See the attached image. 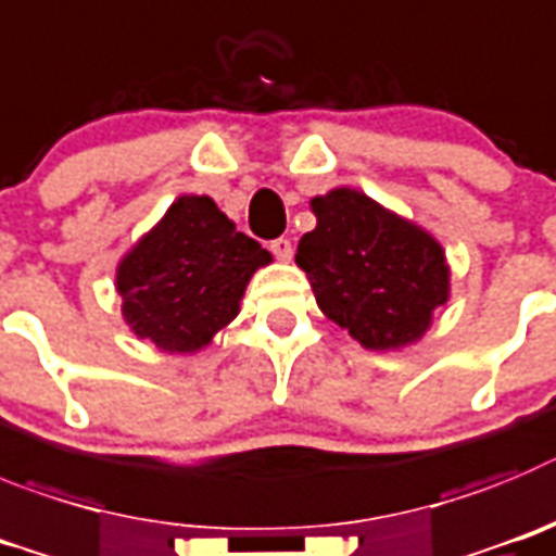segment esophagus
<instances>
[{
    "instance_id": "1",
    "label": "esophagus",
    "mask_w": 556,
    "mask_h": 556,
    "mask_svg": "<svg viewBox=\"0 0 556 556\" xmlns=\"http://www.w3.org/2000/svg\"><path fill=\"white\" fill-rule=\"evenodd\" d=\"M268 249H271L274 257H277V260L293 257V243H290V238H274V241L268 243Z\"/></svg>"
}]
</instances>
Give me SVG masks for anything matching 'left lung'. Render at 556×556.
I'll use <instances>...</instances> for the list:
<instances>
[{"label":"left lung","mask_w":556,"mask_h":556,"mask_svg":"<svg viewBox=\"0 0 556 556\" xmlns=\"http://www.w3.org/2000/svg\"><path fill=\"white\" fill-rule=\"evenodd\" d=\"M318 227L299 241L315 302L365 349H396L427 332L448 296L443 249L357 191L313 199Z\"/></svg>","instance_id":"left-lung-1"}]
</instances>
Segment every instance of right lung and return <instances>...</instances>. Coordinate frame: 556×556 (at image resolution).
I'll use <instances>...</instances> for the list:
<instances>
[{
    "instance_id": "right-lung-1",
    "label": "right lung",
    "mask_w": 556,
    "mask_h": 556,
    "mask_svg": "<svg viewBox=\"0 0 556 556\" xmlns=\"http://www.w3.org/2000/svg\"><path fill=\"white\" fill-rule=\"evenodd\" d=\"M271 263L210 197H182L118 266L124 318L166 352H197L238 315L249 277Z\"/></svg>"
}]
</instances>
